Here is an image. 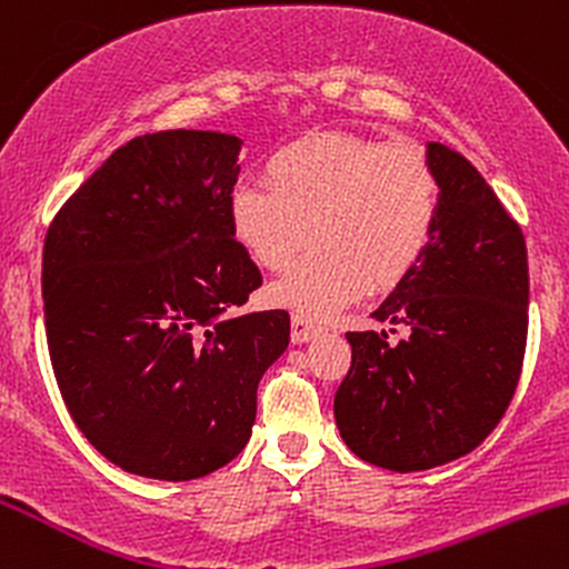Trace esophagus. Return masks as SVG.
I'll use <instances>...</instances> for the list:
<instances>
[{
    "label": "esophagus",
    "instance_id": "obj_1",
    "mask_svg": "<svg viewBox=\"0 0 569 569\" xmlns=\"http://www.w3.org/2000/svg\"><path fill=\"white\" fill-rule=\"evenodd\" d=\"M318 335H321V326L312 323L310 318L302 316V312L291 316V339H293V345L310 342V339H316Z\"/></svg>",
    "mask_w": 569,
    "mask_h": 569
}]
</instances>
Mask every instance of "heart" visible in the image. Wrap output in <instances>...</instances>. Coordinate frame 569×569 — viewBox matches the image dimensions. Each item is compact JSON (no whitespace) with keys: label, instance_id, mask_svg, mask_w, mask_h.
Returning <instances> with one entry per match:
<instances>
[{"label":"heart","instance_id":"obj_1","mask_svg":"<svg viewBox=\"0 0 569 569\" xmlns=\"http://www.w3.org/2000/svg\"><path fill=\"white\" fill-rule=\"evenodd\" d=\"M270 179L246 176L232 187V230L272 272L289 270L312 234L321 240L272 289L280 305L310 318L401 280L439 224V176L409 143L310 133L272 154Z\"/></svg>","mask_w":569,"mask_h":569}]
</instances>
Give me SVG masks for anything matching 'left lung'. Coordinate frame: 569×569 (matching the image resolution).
I'll list each match as a JSON object with an SVG mask.
<instances>
[{
	"label": "left lung",
	"instance_id": "left-lung-1",
	"mask_svg": "<svg viewBox=\"0 0 569 569\" xmlns=\"http://www.w3.org/2000/svg\"><path fill=\"white\" fill-rule=\"evenodd\" d=\"M426 158L441 189L436 234L371 312L407 337L350 331L335 396L350 452L398 473L473 452L511 403L527 345L525 234L460 152L428 141Z\"/></svg>",
	"mask_w": 569,
	"mask_h": 569
}]
</instances>
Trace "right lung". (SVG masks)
<instances>
[{"mask_svg":"<svg viewBox=\"0 0 569 569\" xmlns=\"http://www.w3.org/2000/svg\"><path fill=\"white\" fill-rule=\"evenodd\" d=\"M240 147L217 130L139 136L44 238L56 382L84 439L128 473L189 481L227 466L289 348L286 310L232 316L262 286L230 221Z\"/></svg>","mask_w":569,"mask_h":569,"instance_id":"add662e5","label":"right lung"}]
</instances>
